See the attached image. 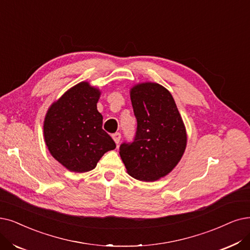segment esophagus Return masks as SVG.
Listing matches in <instances>:
<instances>
[{
	"mask_svg": "<svg viewBox=\"0 0 250 250\" xmlns=\"http://www.w3.org/2000/svg\"><path fill=\"white\" fill-rule=\"evenodd\" d=\"M112 137H113V139L115 141V143H116L117 145H119L120 141H121V133L116 132V133H114V134L112 135Z\"/></svg>",
	"mask_w": 250,
	"mask_h": 250,
	"instance_id": "1",
	"label": "esophagus"
}]
</instances>
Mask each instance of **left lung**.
Here are the masks:
<instances>
[{"label": "left lung", "mask_w": 250, "mask_h": 250, "mask_svg": "<svg viewBox=\"0 0 250 250\" xmlns=\"http://www.w3.org/2000/svg\"><path fill=\"white\" fill-rule=\"evenodd\" d=\"M130 98L137 121L132 143L120 146V156L129 175L155 182L167 175L182 159L187 132L174 99L165 87L142 83L131 88Z\"/></svg>", "instance_id": "obj_1"}]
</instances>
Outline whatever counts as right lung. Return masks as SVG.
<instances>
[{"mask_svg":"<svg viewBox=\"0 0 250 250\" xmlns=\"http://www.w3.org/2000/svg\"><path fill=\"white\" fill-rule=\"evenodd\" d=\"M99 96L97 88L81 82L68 89L46 114L45 143L50 154L69 171L92 170L104 153L116 147L103 129V116L96 105Z\"/></svg>","mask_w":250,"mask_h":250,"instance_id":"add662e5","label":"right lung"}]
</instances>
